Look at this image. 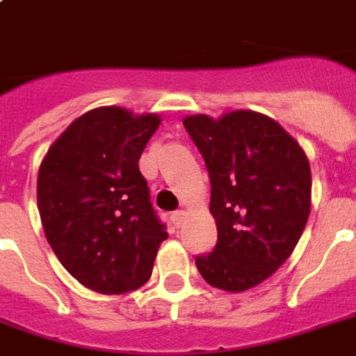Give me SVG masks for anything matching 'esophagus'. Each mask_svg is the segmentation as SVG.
<instances>
[{
	"mask_svg": "<svg viewBox=\"0 0 356 356\" xmlns=\"http://www.w3.org/2000/svg\"><path fill=\"white\" fill-rule=\"evenodd\" d=\"M184 216H186V214H184L183 211L173 212V214H172V223H173V225H175V227H181V225H183V222H184Z\"/></svg>",
	"mask_w": 356,
	"mask_h": 356,
	"instance_id": "1",
	"label": "esophagus"
}]
</instances>
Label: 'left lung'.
I'll return each mask as SVG.
<instances>
[{
	"label": "left lung",
	"mask_w": 356,
	"mask_h": 356,
	"mask_svg": "<svg viewBox=\"0 0 356 356\" xmlns=\"http://www.w3.org/2000/svg\"><path fill=\"white\" fill-rule=\"evenodd\" d=\"M183 123L205 159L218 229L216 248L195 257V266L211 286L245 292L273 275L303 234L312 192L309 159L266 114H194Z\"/></svg>",
	"instance_id": "left-lung-1"
}]
</instances>
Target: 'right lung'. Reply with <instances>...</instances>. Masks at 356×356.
<instances>
[{
    "mask_svg": "<svg viewBox=\"0 0 356 356\" xmlns=\"http://www.w3.org/2000/svg\"><path fill=\"white\" fill-rule=\"evenodd\" d=\"M159 114L92 108L70 123L38 170L36 201L60 264L94 292L125 293L147 282L168 238L138 161Z\"/></svg>",
    "mask_w": 356,
    "mask_h": 356,
    "instance_id": "add662e5",
    "label": "right lung"
}]
</instances>
